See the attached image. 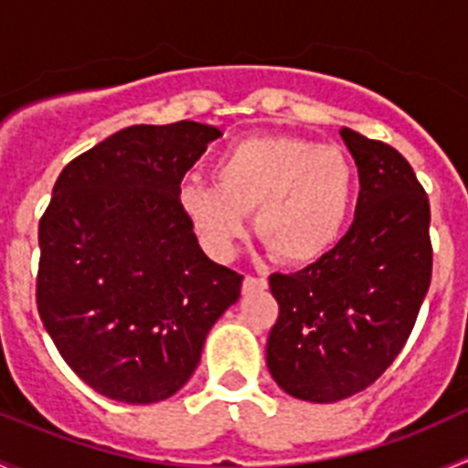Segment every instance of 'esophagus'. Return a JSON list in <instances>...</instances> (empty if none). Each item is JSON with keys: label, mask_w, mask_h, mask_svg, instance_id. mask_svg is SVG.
Returning <instances> with one entry per match:
<instances>
[{"label": "esophagus", "mask_w": 468, "mask_h": 468, "mask_svg": "<svg viewBox=\"0 0 468 468\" xmlns=\"http://www.w3.org/2000/svg\"><path fill=\"white\" fill-rule=\"evenodd\" d=\"M264 288H267V279H258V276H250V274L243 279V292L264 291Z\"/></svg>", "instance_id": "34e87169"}]
</instances>
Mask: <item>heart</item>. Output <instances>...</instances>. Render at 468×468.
<instances>
[{
    "label": "heart",
    "instance_id": "b5f03b06",
    "mask_svg": "<svg viewBox=\"0 0 468 468\" xmlns=\"http://www.w3.org/2000/svg\"><path fill=\"white\" fill-rule=\"evenodd\" d=\"M213 180H185L177 198L218 258L237 250L255 210V229L281 262H316L340 239L354 198L346 156L295 135H253L231 144L215 161Z\"/></svg>",
    "mask_w": 468,
    "mask_h": 468
}]
</instances>
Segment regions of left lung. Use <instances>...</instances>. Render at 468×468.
<instances>
[{"mask_svg": "<svg viewBox=\"0 0 468 468\" xmlns=\"http://www.w3.org/2000/svg\"><path fill=\"white\" fill-rule=\"evenodd\" d=\"M358 166L356 218L333 250L295 274H271L279 318L267 367L285 394L349 399L382 378L415 328L431 283V208L396 147L342 128Z\"/></svg>", "mask_w": 468, "mask_h": 468, "instance_id": "8db88e82", "label": "left lung"}]
</instances>
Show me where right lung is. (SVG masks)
Returning <instances> with one entry per match:
<instances>
[{
	"instance_id": "add662e5",
	"label": "right lung",
	"mask_w": 468,
	"mask_h": 468,
	"mask_svg": "<svg viewBox=\"0 0 468 468\" xmlns=\"http://www.w3.org/2000/svg\"><path fill=\"white\" fill-rule=\"evenodd\" d=\"M220 131L128 126L72 159L39 220L37 312L81 382L156 403L192 378L243 276L204 255L180 183Z\"/></svg>"
}]
</instances>
